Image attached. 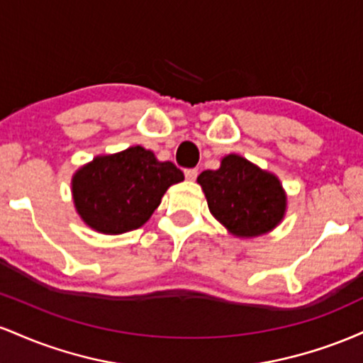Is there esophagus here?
I'll return each mask as SVG.
<instances>
[{"label": "esophagus", "instance_id": "esophagus-1", "mask_svg": "<svg viewBox=\"0 0 363 363\" xmlns=\"http://www.w3.org/2000/svg\"><path fill=\"white\" fill-rule=\"evenodd\" d=\"M184 176L187 181H196V177H198V169H186Z\"/></svg>", "mask_w": 363, "mask_h": 363}]
</instances>
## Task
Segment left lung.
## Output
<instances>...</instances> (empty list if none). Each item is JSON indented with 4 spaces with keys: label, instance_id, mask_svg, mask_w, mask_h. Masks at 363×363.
Wrapping results in <instances>:
<instances>
[{
    "label": "left lung",
    "instance_id": "obj_1",
    "mask_svg": "<svg viewBox=\"0 0 363 363\" xmlns=\"http://www.w3.org/2000/svg\"><path fill=\"white\" fill-rule=\"evenodd\" d=\"M198 182L211 215L237 237L266 234L285 213L280 181L239 155H227L218 170L199 174Z\"/></svg>",
    "mask_w": 363,
    "mask_h": 363
}]
</instances>
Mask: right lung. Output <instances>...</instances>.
Wrapping results in <instances>:
<instances>
[{"instance_id":"1","label":"right lung","mask_w":363,"mask_h":363,"mask_svg":"<svg viewBox=\"0 0 363 363\" xmlns=\"http://www.w3.org/2000/svg\"><path fill=\"white\" fill-rule=\"evenodd\" d=\"M184 181L172 162H158L150 150L131 147L97 157L73 177L74 206L102 234L140 228L160 205L169 186Z\"/></svg>"}]
</instances>
